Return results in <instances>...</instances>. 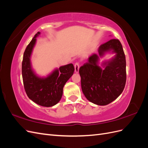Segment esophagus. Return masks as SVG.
I'll use <instances>...</instances> for the list:
<instances>
[{"label":"esophagus","mask_w":148,"mask_h":148,"mask_svg":"<svg viewBox=\"0 0 148 148\" xmlns=\"http://www.w3.org/2000/svg\"><path fill=\"white\" fill-rule=\"evenodd\" d=\"M75 71L76 73H78L79 71V64L78 63V62H77V63H75Z\"/></svg>","instance_id":"esophagus-1"}]
</instances>
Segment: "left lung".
<instances>
[{
    "label": "left lung",
    "mask_w": 148,
    "mask_h": 148,
    "mask_svg": "<svg viewBox=\"0 0 148 148\" xmlns=\"http://www.w3.org/2000/svg\"><path fill=\"white\" fill-rule=\"evenodd\" d=\"M115 56L99 65V58L106 53ZM82 91L86 99L99 106H106L122 94L126 83V59L122 44L112 39L101 45L98 53H92L79 68Z\"/></svg>",
    "instance_id": "1"
}]
</instances>
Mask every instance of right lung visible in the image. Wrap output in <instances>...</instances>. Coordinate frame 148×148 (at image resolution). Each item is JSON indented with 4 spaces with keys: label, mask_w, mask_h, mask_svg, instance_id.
<instances>
[{
    "label": "right lung",
    "mask_w": 148,
    "mask_h": 148,
    "mask_svg": "<svg viewBox=\"0 0 148 148\" xmlns=\"http://www.w3.org/2000/svg\"><path fill=\"white\" fill-rule=\"evenodd\" d=\"M38 32L26 47L22 62V77L28 97L34 102L43 107L57 104L63 95L65 84L73 75L75 68L72 64L56 69L46 77H41L34 72L31 62V56L36 42Z\"/></svg>",
    "instance_id": "1"
}]
</instances>
